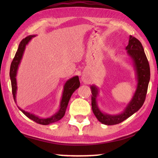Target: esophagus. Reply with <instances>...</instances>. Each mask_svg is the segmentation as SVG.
Instances as JSON below:
<instances>
[{"mask_svg": "<svg viewBox=\"0 0 158 158\" xmlns=\"http://www.w3.org/2000/svg\"><path fill=\"white\" fill-rule=\"evenodd\" d=\"M82 80H83V81H84V82H85V83H87L88 81H89V79H88L87 77H85V76H84V75L82 77Z\"/></svg>", "mask_w": 158, "mask_h": 158, "instance_id": "34e87169", "label": "esophagus"}]
</instances>
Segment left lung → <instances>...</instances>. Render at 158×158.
<instances>
[{
  "instance_id": "obj_1",
  "label": "left lung",
  "mask_w": 158,
  "mask_h": 158,
  "mask_svg": "<svg viewBox=\"0 0 158 158\" xmlns=\"http://www.w3.org/2000/svg\"><path fill=\"white\" fill-rule=\"evenodd\" d=\"M126 49L132 58L137 72L138 84L137 90L125 110L122 114L116 116L102 113L96 103L98 89L95 86H91V105L93 114L99 121L107 125L118 124L126 120L142 106L146 100L151 73L148 61L144 52L143 46L138 39L130 35Z\"/></svg>"
}]
</instances>
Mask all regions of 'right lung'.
Segmentation results:
<instances>
[{
    "instance_id": "right-lung-1",
    "label": "right lung",
    "mask_w": 158,
    "mask_h": 158,
    "mask_svg": "<svg viewBox=\"0 0 158 158\" xmlns=\"http://www.w3.org/2000/svg\"><path fill=\"white\" fill-rule=\"evenodd\" d=\"M33 37V35H29L28 37L23 38L22 40L21 41L19 45V48L15 53V56L13 60L12 61L11 65H10V79H11V84H12V92L13 95V98L16 102V92H17V81H16V74H17V71L18 69V66L19 65L20 61L21 58H22L23 51L25 49L26 45L28 44L29 40ZM80 85V81L79 79V77L76 76L74 77L73 78L69 79L68 81L65 83V86H64V90L63 93L62 100H61L60 109L57 113H56L53 116L50 118H41L38 116H35V115L28 113L23 111V109H19L22 111L23 114H25L26 116L29 118L33 120L37 123L41 124V125H49L52 123L56 122L59 121L64 116L65 114V111L68 106V102L69 99L71 98V95L75 91V90L78 89Z\"/></svg>"
}]
</instances>
